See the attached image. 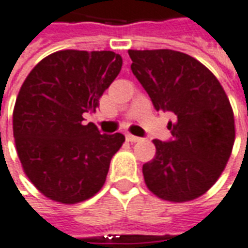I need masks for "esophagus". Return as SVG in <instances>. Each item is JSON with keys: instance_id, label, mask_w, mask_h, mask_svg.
<instances>
[{"instance_id": "1", "label": "esophagus", "mask_w": 248, "mask_h": 248, "mask_svg": "<svg viewBox=\"0 0 248 248\" xmlns=\"http://www.w3.org/2000/svg\"><path fill=\"white\" fill-rule=\"evenodd\" d=\"M125 138H127V140L131 141V143H136V141L140 140V138H139V136H135V135H131V134H128Z\"/></svg>"}]
</instances>
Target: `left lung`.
Wrapping results in <instances>:
<instances>
[{
    "label": "left lung",
    "instance_id": "obj_1",
    "mask_svg": "<svg viewBox=\"0 0 248 248\" xmlns=\"http://www.w3.org/2000/svg\"><path fill=\"white\" fill-rule=\"evenodd\" d=\"M131 70L158 112H171V138L155 139L156 154L143 165L147 187L159 199L182 202L211 189L235 141L230 100L202 63L173 49H129Z\"/></svg>",
    "mask_w": 248,
    "mask_h": 248
}]
</instances>
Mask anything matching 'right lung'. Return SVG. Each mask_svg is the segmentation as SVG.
I'll use <instances>...</instances> for the list:
<instances>
[{
  "label": "right lung",
  "mask_w": 248,
  "mask_h": 248,
  "mask_svg": "<svg viewBox=\"0 0 248 248\" xmlns=\"http://www.w3.org/2000/svg\"><path fill=\"white\" fill-rule=\"evenodd\" d=\"M123 59L112 51L64 49L36 64L17 95L13 135L27 177L48 197L75 204L105 184L124 135L101 134L83 114L119 75Z\"/></svg>",
  "instance_id": "1"
}]
</instances>
